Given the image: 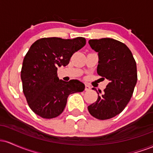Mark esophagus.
I'll list each match as a JSON object with an SVG mask.
<instances>
[{
  "label": "esophagus",
  "mask_w": 153,
  "mask_h": 153,
  "mask_svg": "<svg viewBox=\"0 0 153 153\" xmlns=\"http://www.w3.org/2000/svg\"><path fill=\"white\" fill-rule=\"evenodd\" d=\"M91 90V86L90 85H85V91H90Z\"/></svg>",
  "instance_id": "obj_1"
}]
</instances>
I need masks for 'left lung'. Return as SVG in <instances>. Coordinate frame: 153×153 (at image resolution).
<instances>
[{
  "label": "left lung",
  "mask_w": 153,
  "mask_h": 153,
  "mask_svg": "<svg viewBox=\"0 0 153 153\" xmlns=\"http://www.w3.org/2000/svg\"><path fill=\"white\" fill-rule=\"evenodd\" d=\"M88 43L99 55L97 73L108 83L103 93L93 88L99 96L88 109L95 118L105 120L120 114L130 101L137 80V65L131 51L121 42L103 38Z\"/></svg>",
  "instance_id": "left-lung-1"
}]
</instances>
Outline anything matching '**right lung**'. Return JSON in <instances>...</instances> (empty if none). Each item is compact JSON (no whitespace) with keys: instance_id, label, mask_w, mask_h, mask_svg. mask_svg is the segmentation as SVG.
Returning a JSON list of instances; mask_svg holds the SVG:
<instances>
[{"instance_id":"obj_1","label":"right lung","mask_w":153,"mask_h":153,"mask_svg":"<svg viewBox=\"0 0 153 153\" xmlns=\"http://www.w3.org/2000/svg\"><path fill=\"white\" fill-rule=\"evenodd\" d=\"M83 37L64 39L42 38L30 47L23 61V92L36 114L52 119L62 113L70 94L82 92L85 85L78 80H59L57 68L66 66L75 52L85 46Z\"/></svg>"}]
</instances>
